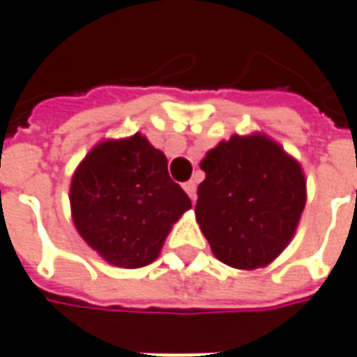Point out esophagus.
<instances>
[{"instance_id":"34e87169","label":"esophagus","mask_w":357,"mask_h":357,"mask_svg":"<svg viewBox=\"0 0 357 357\" xmlns=\"http://www.w3.org/2000/svg\"><path fill=\"white\" fill-rule=\"evenodd\" d=\"M183 189H185V193L189 195V199L195 203L197 201V185L195 181H187V183H183Z\"/></svg>"}]
</instances>
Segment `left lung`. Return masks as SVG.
<instances>
[{"label": "left lung", "mask_w": 357, "mask_h": 357, "mask_svg": "<svg viewBox=\"0 0 357 357\" xmlns=\"http://www.w3.org/2000/svg\"><path fill=\"white\" fill-rule=\"evenodd\" d=\"M195 216L214 257L253 271L288 248L307 199L300 162L265 133L231 135L201 160Z\"/></svg>", "instance_id": "1"}]
</instances>
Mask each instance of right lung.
Masks as SVG:
<instances>
[{
    "label": "right lung",
    "instance_id": "add662e5",
    "mask_svg": "<svg viewBox=\"0 0 357 357\" xmlns=\"http://www.w3.org/2000/svg\"><path fill=\"white\" fill-rule=\"evenodd\" d=\"M69 203L81 238L121 268L156 261L172 226L191 208L164 153L141 133L91 149L71 178Z\"/></svg>",
    "mask_w": 357,
    "mask_h": 357
}]
</instances>
